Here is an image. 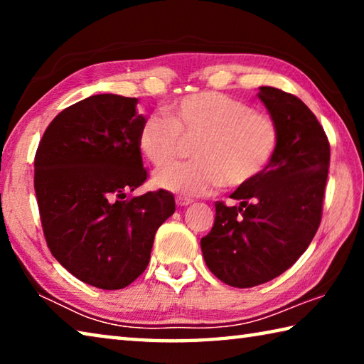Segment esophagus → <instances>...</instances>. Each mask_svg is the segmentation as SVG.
<instances>
[{
	"mask_svg": "<svg viewBox=\"0 0 364 364\" xmlns=\"http://www.w3.org/2000/svg\"><path fill=\"white\" fill-rule=\"evenodd\" d=\"M191 202H193V199H189V197H184V196L176 197V205H180V207H186L191 204Z\"/></svg>",
	"mask_w": 364,
	"mask_h": 364,
	"instance_id": "esophagus-1",
	"label": "esophagus"
}]
</instances>
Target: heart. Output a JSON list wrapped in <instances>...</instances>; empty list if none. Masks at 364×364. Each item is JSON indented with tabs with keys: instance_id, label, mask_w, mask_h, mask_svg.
<instances>
[{
	"instance_id": "b5f03b06",
	"label": "heart",
	"mask_w": 364,
	"mask_h": 364,
	"mask_svg": "<svg viewBox=\"0 0 364 364\" xmlns=\"http://www.w3.org/2000/svg\"><path fill=\"white\" fill-rule=\"evenodd\" d=\"M167 115L151 114L138 146L157 168L173 165L191 143L193 162L156 176L165 189L186 196L210 194L225 184L237 189L258 180L278 152L281 133L268 114L217 91H200L170 102Z\"/></svg>"
}]
</instances>
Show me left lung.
<instances>
[{
    "mask_svg": "<svg viewBox=\"0 0 364 364\" xmlns=\"http://www.w3.org/2000/svg\"><path fill=\"white\" fill-rule=\"evenodd\" d=\"M278 123V152L264 173L215 204L212 231L200 239L208 269L232 287L274 279L299 260L321 223L331 147L315 114L273 86L258 93Z\"/></svg>",
    "mask_w": 364,
    "mask_h": 364,
    "instance_id": "left-lung-1",
    "label": "left lung"
}]
</instances>
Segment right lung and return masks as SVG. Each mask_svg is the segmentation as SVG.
I'll list each match as a JSON object with an SVG mask.
<instances>
[{"label":"right lung","instance_id":"obj_1","mask_svg":"<svg viewBox=\"0 0 364 364\" xmlns=\"http://www.w3.org/2000/svg\"><path fill=\"white\" fill-rule=\"evenodd\" d=\"M136 97L96 95L49 123L35 154V194L53 257L86 284L115 291L143 274L159 226L175 212L165 189L125 199L147 180Z\"/></svg>","mask_w":364,"mask_h":364}]
</instances>
